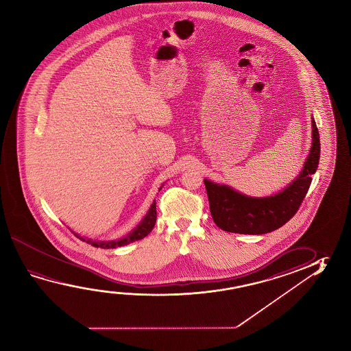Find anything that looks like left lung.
<instances>
[{
	"label": "left lung",
	"mask_w": 351,
	"mask_h": 351,
	"mask_svg": "<svg viewBox=\"0 0 351 351\" xmlns=\"http://www.w3.org/2000/svg\"><path fill=\"white\" fill-rule=\"evenodd\" d=\"M321 153L319 133L312 117V144L304 167L291 184L268 197H251L228 184L204 178L214 223L221 230L243 235H261L279 229L298 212L310 189Z\"/></svg>",
	"instance_id": "8db88e82"
}]
</instances>
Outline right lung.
Masks as SVG:
<instances>
[{
    "label": "right lung",
    "instance_id": "1",
    "mask_svg": "<svg viewBox=\"0 0 351 351\" xmlns=\"http://www.w3.org/2000/svg\"><path fill=\"white\" fill-rule=\"evenodd\" d=\"M162 186H164V184H162ZM162 186H161V187H162ZM161 187L159 189V191L161 190ZM156 201H153L152 206H150L149 210L144 215V218L141 220V223H139L130 234H127L125 237H121V239H117V240H111V241H97V240L86 239V237L78 235V234H75L73 231H72V232H73L80 240L86 241V243L92 245L94 247L116 248L128 245V243H131V242L142 240L143 237H145V236L149 234L150 231L153 230V228H154V225H156Z\"/></svg>",
    "mask_w": 351,
    "mask_h": 351
}]
</instances>
